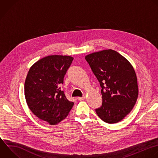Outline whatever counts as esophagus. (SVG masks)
<instances>
[{
    "label": "esophagus",
    "mask_w": 158,
    "mask_h": 158,
    "mask_svg": "<svg viewBox=\"0 0 158 158\" xmlns=\"http://www.w3.org/2000/svg\"><path fill=\"white\" fill-rule=\"evenodd\" d=\"M85 98H86V97H85V96H83V97H78V98H77V99H78V100H79V101H81V100L85 99Z\"/></svg>",
    "instance_id": "34e87169"
}]
</instances>
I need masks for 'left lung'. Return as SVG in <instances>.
<instances>
[{"label":"left lung","instance_id":"8db88e82","mask_svg":"<svg viewBox=\"0 0 158 158\" xmlns=\"http://www.w3.org/2000/svg\"><path fill=\"white\" fill-rule=\"evenodd\" d=\"M85 59L99 82L102 106L96 109L105 122L115 123L130 112L138 96L137 78L130 63L117 52L104 50Z\"/></svg>","mask_w":158,"mask_h":158}]
</instances>
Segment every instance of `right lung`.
<instances>
[{
    "label": "right lung",
    "mask_w": 158,
    "mask_h": 158,
    "mask_svg": "<svg viewBox=\"0 0 158 158\" xmlns=\"http://www.w3.org/2000/svg\"><path fill=\"white\" fill-rule=\"evenodd\" d=\"M73 58L49 56L34 64L25 83V96L31 112L50 125H56L69 115L74 103L60 87Z\"/></svg>",
    "instance_id": "add662e5"
}]
</instances>
